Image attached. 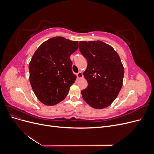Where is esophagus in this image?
Wrapping results in <instances>:
<instances>
[{"label": "esophagus", "instance_id": "1", "mask_svg": "<svg viewBox=\"0 0 154 154\" xmlns=\"http://www.w3.org/2000/svg\"><path fill=\"white\" fill-rule=\"evenodd\" d=\"M76 76H77V77H78V78H81L83 77V74H82V72L79 71V72L76 74Z\"/></svg>", "mask_w": 154, "mask_h": 154}]
</instances>
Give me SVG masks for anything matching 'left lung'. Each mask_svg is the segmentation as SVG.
<instances>
[{"mask_svg": "<svg viewBox=\"0 0 154 154\" xmlns=\"http://www.w3.org/2000/svg\"><path fill=\"white\" fill-rule=\"evenodd\" d=\"M79 49L87 60L83 72L87 87L81 91L83 100L94 109L109 106L123 85L124 67L118 54L101 41L80 42Z\"/></svg>", "mask_w": 154, "mask_h": 154, "instance_id": "left-lung-1", "label": "left lung"}]
</instances>
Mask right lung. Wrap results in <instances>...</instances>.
I'll return each mask as SVG.
<instances>
[{"instance_id":"obj_1","label":"right lung","mask_w":154,"mask_h":154,"mask_svg":"<svg viewBox=\"0 0 154 154\" xmlns=\"http://www.w3.org/2000/svg\"><path fill=\"white\" fill-rule=\"evenodd\" d=\"M78 42L56 36L42 44L29 64V81L38 99L45 105H54L67 96L75 82L71 55Z\"/></svg>"}]
</instances>
